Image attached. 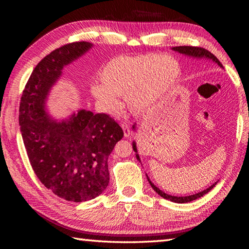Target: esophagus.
Returning a JSON list of instances; mask_svg holds the SVG:
<instances>
[{"instance_id": "obj_1", "label": "esophagus", "mask_w": 249, "mask_h": 249, "mask_svg": "<svg viewBox=\"0 0 249 249\" xmlns=\"http://www.w3.org/2000/svg\"><path fill=\"white\" fill-rule=\"evenodd\" d=\"M122 128H123L124 131V136L125 137H129L130 136V129H129V126L126 124V123H121Z\"/></svg>"}]
</instances>
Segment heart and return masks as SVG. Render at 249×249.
<instances>
[{"label":"heart","instance_id":"heart-1","mask_svg":"<svg viewBox=\"0 0 249 249\" xmlns=\"http://www.w3.org/2000/svg\"><path fill=\"white\" fill-rule=\"evenodd\" d=\"M179 72L178 61L170 56H120L105 66L100 73L103 82L93 84L92 93L110 112L122 108L119 96L127 97L129 108L141 112L174 86Z\"/></svg>","mask_w":249,"mask_h":249}]
</instances>
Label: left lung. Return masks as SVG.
<instances>
[{"label": "left lung", "mask_w": 249, "mask_h": 249, "mask_svg": "<svg viewBox=\"0 0 249 249\" xmlns=\"http://www.w3.org/2000/svg\"><path fill=\"white\" fill-rule=\"evenodd\" d=\"M173 50H174V51H178V52H179V53H182V54H186V55L194 56V57H206V59L212 60V61H214L215 63H217V64H218L220 67H223V65H221V63L219 62V60L217 59V57H216L213 53H211V52H210L209 50H206V49L202 48V47L179 46V47H174ZM134 127H135V126H134ZM133 149H134L135 152H137V147H136V143H135V142L133 143ZM137 160H140V158H139L138 154H137ZM146 178H147V181H149V183L151 184L152 188L154 189L158 195L161 196L162 198L168 199V200L172 201V202H177V203H186V202H190V201H194V200L198 199V198H201V197H202V196H204L205 194H208V193L210 192V190L212 189V188L215 186V185H216V183H215V184L212 185V186H210L209 188L204 189L203 192H200V193H198V194H195V195H192V196H186V197H176V196H170V195H168V194H166V193L161 192V190H160V188H157V187L155 186V185L150 181L149 177L146 176Z\"/></svg>", "instance_id": "8db88e82"}]
</instances>
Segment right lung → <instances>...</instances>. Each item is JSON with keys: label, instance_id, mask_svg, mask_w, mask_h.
<instances>
[{"label": "right lung", "instance_id": "right-lung-1", "mask_svg": "<svg viewBox=\"0 0 249 249\" xmlns=\"http://www.w3.org/2000/svg\"><path fill=\"white\" fill-rule=\"evenodd\" d=\"M91 47L73 41L46 55L32 71L19 108L21 135L36 177L57 197L73 202L96 198L107 188L108 157L124 136L109 114L80 110L70 121L54 122L44 110L63 66Z\"/></svg>", "mask_w": 249, "mask_h": 249}]
</instances>
